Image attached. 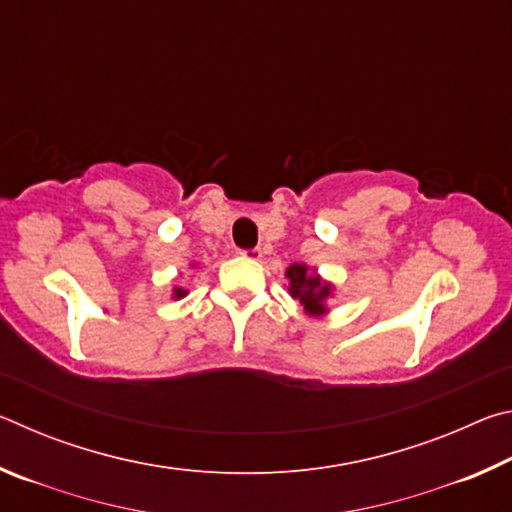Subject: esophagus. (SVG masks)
I'll return each mask as SVG.
<instances>
[{
    "mask_svg": "<svg viewBox=\"0 0 512 512\" xmlns=\"http://www.w3.org/2000/svg\"><path fill=\"white\" fill-rule=\"evenodd\" d=\"M262 248H248V250H241V257L246 259H262Z\"/></svg>",
    "mask_w": 512,
    "mask_h": 512,
    "instance_id": "1",
    "label": "esophagus"
}]
</instances>
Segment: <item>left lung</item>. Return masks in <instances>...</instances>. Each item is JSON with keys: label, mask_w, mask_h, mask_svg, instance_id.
I'll use <instances>...</instances> for the list:
<instances>
[{"label": "left lung", "mask_w": 512, "mask_h": 512, "mask_svg": "<svg viewBox=\"0 0 512 512\" xmlns=\"http://www.w3.org/2000/svg\"><path fill=\"white\" fill-rule=\"evenodd\" d=\"M289 277V293L300 305L305 307L307 314L320 316L325 314V298L332 293V287L327 282H320L316 273H311L305 264H293L287 268Z\"/></svg>", "instance_id": "8db88e82"}]
</instances>
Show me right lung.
<instances>
[{"label":"right lung","instance_id":"1","mask_svg":"<svg viewBox=\"0 0 512 512\" xmlns=\"http://www.w3.org/2000/svg\"><path fill=\"white\" fill-rule=\"evenodd\" d=\"M183 296H187V291L183 289H176V293H173V298H183Z\"/></svg>","mask_w":512,"mask_h":512}]
</instances>
